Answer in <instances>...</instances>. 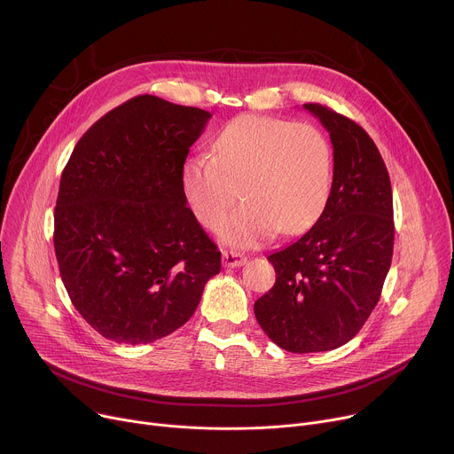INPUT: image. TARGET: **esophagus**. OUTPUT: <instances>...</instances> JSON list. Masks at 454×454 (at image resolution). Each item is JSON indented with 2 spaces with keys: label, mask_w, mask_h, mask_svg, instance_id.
Returning a JSON list of instances; mask_svg holds the SVG:
<instances>
[{
  "label": "esophagus",
  "mask_w": 454,
  "mask_h": 454,
  "mask_svg": "<svg viewBox=\"0 0 454 454\" xmlns=\"http://www.w3.org/2000/svg\"><path fill=\"white\" fill-rule=\"evenodd\" d=\"M247 258L237 251H223V264L226 268H239L242 264H246Z\"/></svg>",
  "instance_id": "obj_1"
}]
</instances>
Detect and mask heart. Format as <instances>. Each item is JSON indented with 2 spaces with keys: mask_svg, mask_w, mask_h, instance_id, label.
I'll use <instances>...</instances> for the list:
<instances>
[{
  "mask_svg": "<svg viewBox=\"0 0 454 454\" xmlns=\"http://www.w3.org/2000/svg\"><path fill=\"white\" fill-rule=\"evenodd\" d=\"M333 184L331 147L316 127L244 114L226 123L212 156L184 160L181 186L198 221L214 230L237 201L244 203L221 228L233 246H256L278 230L300 235L325 210Z\"/></svg>",
  "mask_w": 454,
  "mask_h": 454,
  "instance_id": "obj_1",
  "label": "heart"
}]
</instances>
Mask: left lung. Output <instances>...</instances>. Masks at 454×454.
Here are the masks:
<instances>
[{
  "mask_svg": "<svg viewBox=\"0 0 454 454\" xmlns=\"http://www.w3.org/2000/svg\"><path fill=\"white\" fill-rule=\"evenodd\" d=\"M331 135L334 176L317 223L271 253L277 282L254 301L258 325L280 348L327 352L348 343L379 301L394 254L392 183L361 125L303 104Z\"/></svg>",
  "mask_w": 454,
  "mask_h": 454,
  "instance_id": "8db88e82",
  "label": "left lung"
}]
</instances>
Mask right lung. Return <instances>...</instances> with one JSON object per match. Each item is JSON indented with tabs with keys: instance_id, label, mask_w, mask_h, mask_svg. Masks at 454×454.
<instances>
[{
	"instance_id": "add662e5",
	"label": "right lung",
	"mask_w": 454,
	"mask_h": 454,
	"mask_svg": "<svg viewBox=\"0 0 454 454\" xmlns=\"http://www.w3.org/2000/svg\"><path fill=\"white\" fill-rule=\"evenodd\" d=\"M210 113L140 95L97 120L64 167L59 271L104 338L145 345L196 312L221 251L186 207L181 167Z\"/></svg>"
}]
</instances>
